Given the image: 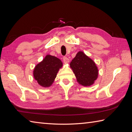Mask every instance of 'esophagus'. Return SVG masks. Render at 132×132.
<instances>
[{"label":"esophagus","mask_w":132,"mask_h":132,"mask_svg":"<svg viewBox=\"0 0 132 132\" xmlns=\"http://www.w3.org/2000/svg\"><path fill=\"white\" fill-rule=\"evenodd\" d=\"M63 60L64 62V63H69V59L67 57H65V56H64V57H63Z\"/></svg>","instance_id":"esophagus-1"}]
</instances>
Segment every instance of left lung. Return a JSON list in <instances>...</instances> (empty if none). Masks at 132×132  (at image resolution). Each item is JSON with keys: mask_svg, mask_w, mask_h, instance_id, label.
<instances>
[{"mask_svg": "<svg viewBox=\"0 0 132 132\" xmlns=\"http://www.w3.org/2000/svg\"><path fill=\"white\" fill-rule=\"evenodd\" d=\"M77 81L84 86L93 84L98 76V69L94 61L82 52H79L70 63Z\"/></svg>", "mask_w": 132, "mask_h": 132, "instance_id": "1", "label": "left lung"}]
</instances>
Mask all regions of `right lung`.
Here are the masks:
<instances>
[{
    "label": "right lung",
    "mask_w": 132,
    "mask_h": 132,
    "mask_svg": "<svg viewBox=\"0 0 132 132\" xmlns=\"http://www.w3.org/2000/svg\"><path fill=\"white\" fill-rule=\"evenodd\" d=\"M61 61L55 56L47 55L34 71V76L39 84L44 87H50L56 78L57 72L62 67Z\"/></svg>",
    "instance_id": "1"
}]
</instances>
